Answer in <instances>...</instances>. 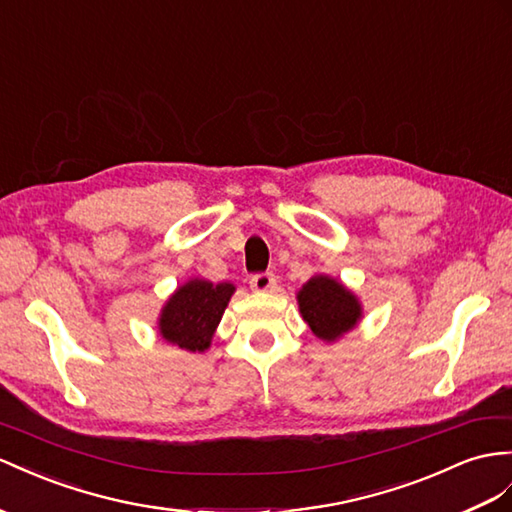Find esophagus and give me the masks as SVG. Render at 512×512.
Returning <instances> with one entry per match:
<instances>
[{"label": "esophagus", "mask_w": 512, "mask_h": 512, "mask_svg": "<svg viewBox=\"0 0 512 512\" xmlns=\"http://www.w3.org/2000/svg\"><path fill=\"white\" fill-rule=\"evenodd\" d=\"M274 283H277V279H274L272 272H257L251 277V287L255 292H268L272 290Z\"/></svg>", "instance_id": "obj_1"}]
</instances>
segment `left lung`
<instances>
[{
  "mask_svg": "<svg viewBox=\"0 0 512 512\" xmlns=\"http://www.w3.org/2000/svg\"><path fill=\"white\" fill-rule=\"evenodd\" d=\"M298 307L311 331L326 342L348 333L361 318L359 300L342 283L324 274L305 283L298 292Z\"/></svg>",
  "mask_w": 512,
  "mask_h": 512,
  "instance_id": "left-lung-1",
  "label": "left lung"
}]
</instances>
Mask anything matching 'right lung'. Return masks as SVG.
<instances>
[{
  "instance_id": "right-lung-1",
  "label": "right lung",
  "mask_w": 512,
  "mask_h": 512,
  "mask_svg": "<svg viewBox=\"0 0 512 512\" xmlns=\"http://www.w3.org/2000/svg\"><path fill=\"white\" fill-rule=\"evenodd\" d=\"M235 287L194 279L168 298L160 318V333L166 342L190 352L205 350L212 342L225 307Z\"/></svg>"
}]
</instances>
